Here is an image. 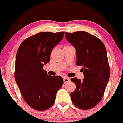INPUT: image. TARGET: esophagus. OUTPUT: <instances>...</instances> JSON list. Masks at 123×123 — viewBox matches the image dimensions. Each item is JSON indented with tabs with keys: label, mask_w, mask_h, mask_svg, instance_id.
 I'll return each instance as SVG.
<instances>
[{
	"label": "esophagus",
	"mask_w": 123,
	"mask_h": 123,
	"mask_svg": "<svg viewBox=\"0 0 123 123\" xmlns=\"http://www.w3.org/2000/svg\"><path fill=\"white\" fill-rule=\"evenodd\" d=\"M63 80L64 83H68V82L70 81V79L68 78V77H64V78H63Z\"/></svg>",
	"instance_id": "obj_1"
}]
</instances>
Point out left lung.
<instances>
[{"label":"left lung","instance_id":"8db88e82","mask_svg":"<svg viewBox=\"0 0 123 123\" xmlns=\"http://www.w3.org/2000/svg\"><path fill=\"white\" fill-rule=\"evenodd\" d=\"M67 40L76 50L78 66H82L84 79L71 78L76 85L70 93L72 101L83 110L93 108L103 97L110 77L106 49L101 40L85 31L65 32Z\"/></svg>","mask_w":123,"mask_h":123}]
</instances>
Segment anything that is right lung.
<instances>
[{"instance_id": "1", "label": "right lung", "mask_w": 123, "mask_h": 123, "mask_svg": "<svg viewBox=\"0 0 123 123\" xmlns=\"http://www.w3.org/2000/svg\"><path fill=\"white\" fill-rule=\"evenodd\" d=\"M64 35V32L36 33L25 39L17 52L15 80L25 101L36 110L51 107L63 84L62 77L47 74L43 66L49 62L52 50Z\"/></svg>"}]
</instances>
